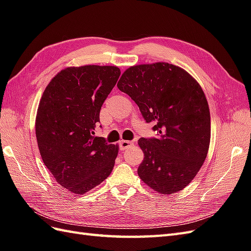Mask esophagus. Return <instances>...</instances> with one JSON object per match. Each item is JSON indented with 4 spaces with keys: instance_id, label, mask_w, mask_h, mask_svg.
Listing matches in <instances>:
<instances>
[{
    "instance_id": "obj_1",
    "label": "esophagus",
    "mask_w": 251,
    "mask_h": 251,
    "mask_svg": "<svg viewBox=\"0 0 251 251\" xmlns=\"http://www.w3.org/2000/svg\"><path fill=\"white\" fill-rule=\"evenodd\" d=\"M132 144H133V143L131 142V141L122 140V141H120V143H119V145H120V150H121V151H125V150H127V149H128V147H130Z\"/></svg>"
}]
</instances>
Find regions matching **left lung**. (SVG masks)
<instances>
[{
  "instance_id": "obj_1",
  "label": "left lung",
  "mask_w": 251,
  "mask_h": 251,
  "mask_svg": "<svg viewBox=\"0 0 251 251\" xmlns=\"http://www.w3.org/2000/svg\"><path fill=\"white\" fill-rule=\"evenodd\" d=\"M118 88L159 136L138 141L144 152L141 180L160 194L181 191L201 170L210 145V110L201 85L185 70L156 62L128 68Z\"/></svg>"
}]
</instances>
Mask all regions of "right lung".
<instances>
[{
    "mask_svg": "<svg viewBox=\"0 0 251 251\" xmlns=\"http://www.w3.org/2000/svg\"><path fill=\"white\" fill-rule=\"evenodd\" d=\"M120 75L114 66L69 67L42 94L36 117L40 155L56 181L74 194H85L112 172L119 145L94 131Z\"/></svg>",
    "mask_w": 251,
    "mask_h": 251,
    "instance_id": "right-lung-1",
    "label": "right lung"
}]
</instances>
